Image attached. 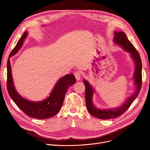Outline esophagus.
<instances>
[{
    "label": "esophagus",
    "instance_id": "esophagus-1",
    "mask_svg": "<svg viewBox=\"0 0 150 150\" xmlns=\"http://www.w3.org/2000/svg\"><path fill=\"white\" fill-rule=\"evenodd\" d=\"M74 75L75 78H76L77 80H78V81L80 80V79H81V72H80V71H77L74 72Z\"/></svg>",
    "mask_w": 150,
    "mask_h": 150
}]
</instances>
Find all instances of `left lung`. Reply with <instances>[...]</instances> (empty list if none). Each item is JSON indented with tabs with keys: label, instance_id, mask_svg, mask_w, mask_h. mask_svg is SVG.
I'll return each mask as SVG.
<instances>
[{
	"label": "left lung",
	"instance_id": "left-lung-1",
	"mask_svg": "<svg viewBox=\"0 0 150 150\" xmlns=\"http://www.w3.org/2000/svg\"><path fill=\"white\" fill-rule=\"evenodd\" d=\"M113 41L116 45L121 46L124 51L130 54V56L134 62V72L133 74L134 85L135 91L133 95H131L119 107L115 108L100 109L94 106L93 102L94 94V88L87 80L84 79L83 83L85 85V99L86 106L89 113L93 116L99 119L107 120L114 118L121 115L128 110L131 104L137 98L139 93L142 83V63L140 56L137 49L133 45L127 38L126 35L122 31L115 32V36Z\"/></svg>",
	"mask_w": 150,
	"mask_h": 150
}]
</instances>
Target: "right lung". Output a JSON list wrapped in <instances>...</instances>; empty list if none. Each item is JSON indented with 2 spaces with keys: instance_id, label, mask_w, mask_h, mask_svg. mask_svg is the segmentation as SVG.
Returning a JSON list of instances; mask_svg holds the SVG:
<instances>
[{
  "instance_id": "obj_1",
  "label": "right lung",
  "mask_w": 150,
  "mask_h": 150,
  "mask_svg": "<svg viewBox=\"0 0 150 150\" xmlns=\"http://www.w3.org/2000/svg\"><path fill=\"white\" fill-rule=\"evenodd\" d=\"M28 33L25 31L18 40L16 47L11 52L8 57L7 67V88L8 94L17 106L28 116L37 119H47L55 116L60 111L64 96L69 86L74 84L76 78L72 74H66L57 81L49 96L40 101H30L22 97L16 91L12 76L11 65L9 59L15 55L23 46Z\"/></svg>"
}]
</instances>
